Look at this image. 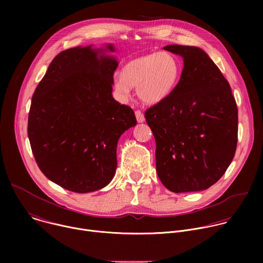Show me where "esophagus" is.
I'll return each mask as SVG.
<instances>
[{
  "label": "esophagus",
  "instance_id": "obj_1",
  "mask_svg": "<svg viewBox=\"0 0 263 263\" xmlns=\"http://www.w3.org/2000/svg\"><path fill=\"white\" fill-rule=\"evenodd\" d=\"M135 117H136V120L138 123H143L144 122V117H143V114L140 111V110H136L135 111Z\"/></svg>",
  "mask_w": 263,
  "mask_h": 263
}]
</instances>
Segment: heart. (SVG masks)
I'll return each instance as SVG.
<instances>
[{"mask_svg": "<svg viewBox=\"0 0 263 263\" xmlns=\"http://www.w3.org/2000/svg\"><path fill=\"white\" fill-rule=\"evenodd\" d=\"M181 72L179 60L168 52H155L132 59L116 77L114 88L121 99L131 95L136 87L138 98L145 104L155 105L174 91Z\"/></svg>", "mask_w": 263, "mask_h": 263, "instance_id": "heart-1", "label": "heart"}]
</instances>
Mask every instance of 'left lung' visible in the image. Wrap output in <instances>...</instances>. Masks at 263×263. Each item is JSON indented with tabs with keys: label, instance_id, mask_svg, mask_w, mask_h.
Here are the masks:
<instances>
[{
	"label": "left lung",
	"instance_id": "obj_1",
	"mask_svg": "<svg viewBox=\"0 0 263 263\" xmlns=\"http://www.w3.org/2000/svg\"><path fill=\"white\" fill-rule=\"evenodd\" d=\"M184 67L172 95L144 118L156 141V171L173 193L205 191L227 171L237 144L238 112L230 84L206 52L170 45Z\"/></svg>",
	"mask_w": 263,
	"mask_h": 263
}]
</instances>
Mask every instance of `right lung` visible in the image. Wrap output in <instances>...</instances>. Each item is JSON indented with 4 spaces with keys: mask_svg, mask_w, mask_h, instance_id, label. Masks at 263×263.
<instances>
[{
    "mask_svg": "<svg viewBox=\"0 0 263 263\" xmlns=\"http://www.w3.org/2000/svg\"><path fill=\"white\" fill-rule=\"evenodd\" d=\"M104 48L59 53L32 97L28 136L37 165L63 189L99 191L114 179L121 135L136 125L133 110L112 97L119 62Z\"/></svg>",
    "mask_w": 263,
    "mask_h": 263,
    "instance_id": "add662e5",
    "label": "right lung"
}]
</instances>
